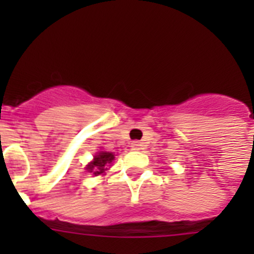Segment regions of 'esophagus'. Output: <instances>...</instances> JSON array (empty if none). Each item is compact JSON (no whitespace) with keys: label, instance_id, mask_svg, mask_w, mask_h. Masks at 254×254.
<instances>
[{"label":"esophagus","instance_id":"1","mask_svg":"<svg viewBox=\"0 0 254 254\" xmlns=\"http://www.w3.org/2000/svg\"><path fill=\"white\" fill-rule=\"evenodd\" d=\"M131 149L134 150V151H138V150L142 149V143H141L140 141H133V142L131 143Z\"/></svg>","mask_w":254,"mask_h":254}]
</instances>
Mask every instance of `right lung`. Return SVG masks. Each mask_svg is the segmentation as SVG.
Returning a JSON list of instances; mask_svg holds the SVG:
<instances>
[{"instance_id": "add662e5", "label": "right lung", "mask_w": 254, "mask_h": 254, "mask_svg": "<svg viewBox=\"0 0 254 254\" xmlns=\"http://www.w3.org/2000/svg\"><path fill=\"white\" fill-rule=\"evenodd\" d=\"M114 154L109 151H99L94 156L93 161L86 165L87 172L93 173L94 176L104 174L108 170V167L113 163Z\"/></svg>"}]
</instances>
